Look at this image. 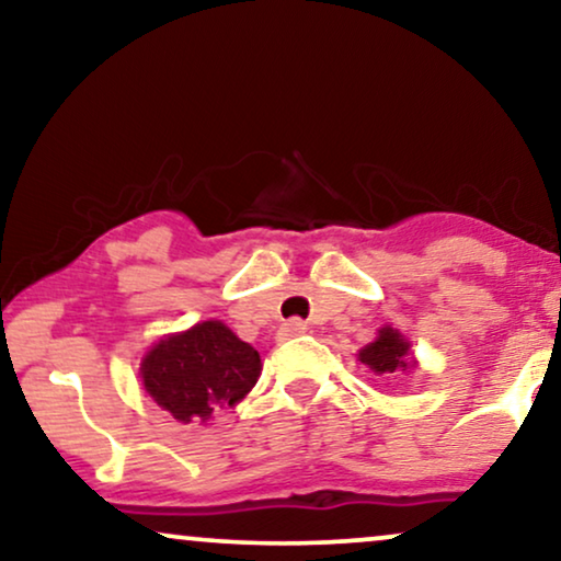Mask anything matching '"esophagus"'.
I'll use <instances>...</instances> for the list:
<instances>
[{
    "instance_id": "obj_1",
    "label": "esophagus",
    "mask_w": 561,
    "mask_h": 561,
    "mask_svg": "<svg viewBox=\"0 0 561 561\" xmlns=\"http://www.w3.org/2000/svg\"><path fill=\"white\" fill-rule=\"evenodd\" d=\"M306 332V324L301 319H290V321H286V324L280 327V336L283 340H290V336H298V334H304Z\"/></svg>"
}]
</instances>
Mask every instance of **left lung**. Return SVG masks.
<instances>
[{"label":"left lung","instance_id":"1","mask_svg":"<svg viewBox=\"0 0 561 561\" xmlns=\"http://www.w3.org/2000/svg\"><path fill=\"white\" fill-rule=\"evenodd\" d=\"M411 344L393 327H382L378 340L359 350V363L370 367L375 375H393L398 370H409L413 359H409Z\"/></svg>","mask_w":561,"mask_h":561}]
</instances>
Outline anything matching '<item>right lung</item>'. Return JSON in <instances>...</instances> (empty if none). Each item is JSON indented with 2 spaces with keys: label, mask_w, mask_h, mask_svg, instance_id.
<instances>
[{
  "label": "right lung",
  "mask_w": 561,
  "mask_h": 561,
  "mask_svg": "<svg viewBox=\"0 0 561 561\" xmlns=\"http://www.w3.org/2000/svg\"><path fill=\"white\" fill-rule=\"evenodd\" d=\"M142 388L181 424L209 421L260 378V355L221 321H202L160 340L140 365Z\"/></svg>",
  "instance_id": "add662e5"
}]
</instances>
